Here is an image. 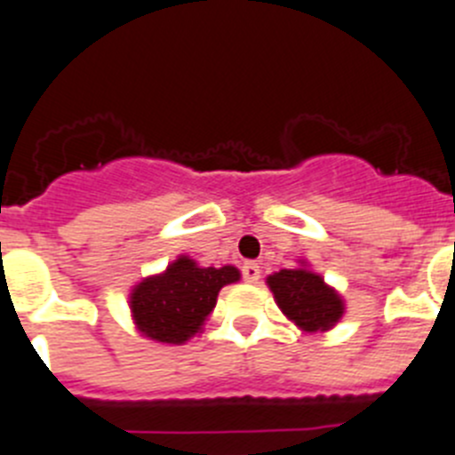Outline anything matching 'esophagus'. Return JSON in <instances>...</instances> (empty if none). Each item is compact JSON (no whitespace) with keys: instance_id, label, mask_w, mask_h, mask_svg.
Returning a JSON list of instances; mask_svg holds the SVG:
<instances>
[{"instance_id":"obj_1","label":"esophagus","mask_w":455,"mask_h":455,"mask_svg":"<svg viewBox=\"0 0 455 455\" xmlns=\"http://www.w3.org/2000/svg\"><path fill=\"white\" fill-rule=\"evenodd\" d=\"M241 275H243L246 283H257L259 280V267L255 262H246L241 267Z\"/></svg>"}]
</instances>
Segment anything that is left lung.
I'll return each mask as SVG.
<instances>
[{
    "label": "left lung",
    "instance_id": "1",
    "mask_svg": "<svg viewBox=\"0 0 455 455\" xmlns=\"http://www.w3.org/2000/svg\"><path fill=\"white\" fill-rule=\"evenodd\" d=\"M277 307L303 331H328L344 315V303L323 277L307 268H283L268 275Z\"/></svg>",
    "mask_w": 455,
    "mask_h": 455
}]
</instances>
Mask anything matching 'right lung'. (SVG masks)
Masks as SVG:
<instances>
[{"mask_svg":"<svg viewBox=\"0 0 455 455\" xmlns=\"http://www.w3.org/2000/svg\"><path fill=\"white\" fill-rule=\"evenodd\" d=\"M239 280L235 267H198L180 257L166 273L148 277L132 291V315L139 331L164 344H182L200 331L223 284Z\"/></svg>","mask_w":455,"mask_h":455,"instance_id":"add662e5","label":"right lung"}]
</instances>
